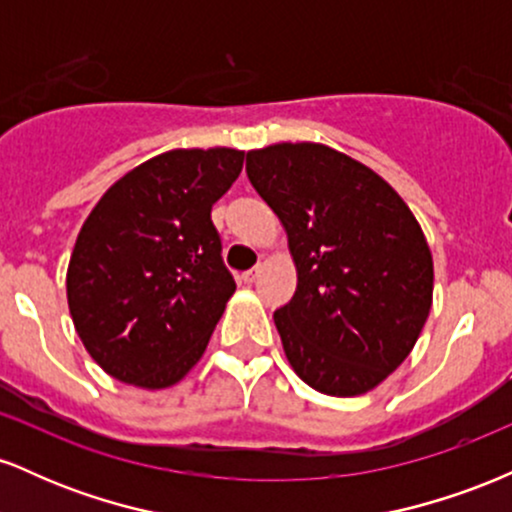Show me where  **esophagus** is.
<instances>
[{"mask_svg": "<svg viewBox=\"0 0 512 512\" xmlns=\"http://www.w3.org/2000/svg\"><path fill=\"white\" fill-rule=\"evenodd\" d=\"M260 272H262L260 267H252V269H248V272H243V274H240V279H243L245 284H252V281H255L257 276H260Z\"/></svg>", "mask_w": 512, "mask_h": 512, "instance_id": "esophagus-1", "label": "esophagus"}]
</instances>
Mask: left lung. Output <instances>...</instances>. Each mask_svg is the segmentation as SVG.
Listing matches in <instances>:
<instances>
[{
  "instance_id": "obj_1",
  "label": "left lung",
  "mask_w": 512,
  "mask_h": 512,
  "mask_svg": "<svg viewBox=\"0 0 512 512\" xmlns=\"http://www.w3.org/2000/svg\"><path fill=\"white\" fill-rule=\"evenodd\" d=\"M248 178L284 223L296 293L274 313L303 383L334 397L373 390L414 349L433 298V257L404 199L322 144L248 151Z\"/></svg>"
}]
</instances>
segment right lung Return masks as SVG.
<instances>
[{
  "mask_svg": "<svg viewBox=\"0 0 512 512\" xmlns=\"http://www.w3.org/2000/svg\"><path fill=\"white\" fill-rule=\"evenodd\" d=\"M243 151L175 149L129 170L76 238L67 301L86 351L122 383L161 390L185 378L236 291L211 207Z\"/></svg>",
  "mask_w": 512,
  "mask_h": 512,
  "instance_id": "1",
  "label": "right lung"
}]
</instances>
